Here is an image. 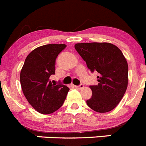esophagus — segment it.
Returning <instances> with one entry per match:
<instances>
[{"mask_svg": "<svg viewBox=\"0 0 146 146\" xmlns=\"http://www.w3.org/2000/svg\"><path fill=\"white\" fill-rule=\"evenodd\" d=\"M75 88H76V89H82V88H84V85L82 84H81L80 85H78V86H74Z\"/></svg>", "mask_w": 146, "mask_h": 146, "instance_id": "obj_1", "label": "esophagus"}]
</instances>
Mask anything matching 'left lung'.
<instances>
[{"mask_svg": "<svg viewBox=\"0 0 146 146\" xmlns=\"http://www.w3.org/2000/svg\"><path fill=\"white\" fill-rule=\"evenodd\" d=\"M75 48L92 73H99L98 84L86 104L96 112L112 111L122 99L128 84V65L121 51L109 43L76 44Z\"/></svg>", "mask_w": 146, "mask_h": 146, "instance_id": "1", "label": "left lung"}]
</instances>
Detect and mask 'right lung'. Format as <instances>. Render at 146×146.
I'll return each mask as SVG.
<instances>
[{
  "instance_id": "add662e5",
  "label": "right lung",
  "mask_w": 146,
  "mask_h": 146,
  "mask_svg": "<svg viewBox=\"0 0 146 146\" xmlns=\"http://www.w3.org/2000/svg\"><path fill=\"white\" fill-rule=\"evenodd\" d=\"M65 44H47L35 48L26 57L20 73V84L26 99L38 112L49 114L57 111L65 102L69 88L52 84L55 61Z\"/></svg>"
}]
</instances>
